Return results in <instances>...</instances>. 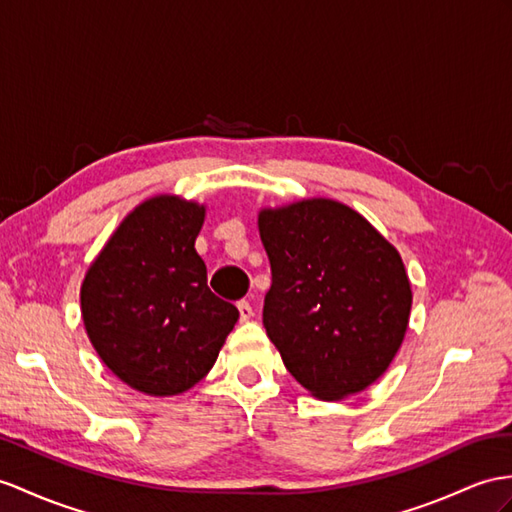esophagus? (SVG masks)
<instances>
[{"mask_svg": "<svg viewBox=\"0 0 512 512\" xmlns=\"http://www.w3.org/2000/svg\"><path fill=\"white\" fill-rule=\"evenodd\" d=\"M236 306H239V315H241V321H249V319H252L254 310H252V306H249L247 299H241V302L236 304Z\"/></svg>", "mask_w": 512, "mask_h": 512, "instance_id": "34e87169", "label": "esophagus"}]
</instances>
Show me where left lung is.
Wrapping results in <instances>:
<instances>
[{
    "label": "left lung",
    "instance_id": "obj_1",
    "mask_svg": "<svg viewBox=\"0 0 512 512\" xmlns=\"http://www.w3.org/2000/svg\"><path fill=\"white\" fill-rule=\"evenodd\" d=\"M271 265L263 323L291 376L321 400L376 382L408 328L410 282L397 249L332 199L258 215Z\"/></svg>",
    "mask_w": 512,
    "mask_h": 512
}]
</instances>
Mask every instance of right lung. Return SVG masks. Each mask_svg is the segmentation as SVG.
Instances as JSON below:
<instances>
[{
	"label": "right lung",
	"instance_id": "1",
	"mask_svg": "<svg viewBox=\"0 0 512 512\" xmlns=\"http://www.w3.org/2000/svg\"><path fill=\"white\" fill-rule=\"evenodd\" d=\"M204 206L152 197L123 219L86 273L80 302L104 365L132 389L178 395L215 365L239 310L206 284L195 252Z\"/></svg>",
	"mask_w": 512,
	"mask_h": 512
}]
</instances>
